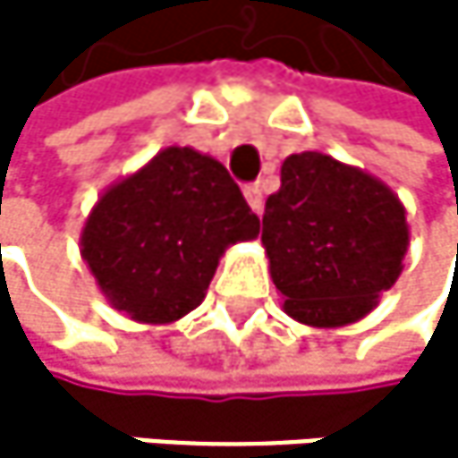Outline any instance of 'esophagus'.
<instances>
[{
    "instance_id": "esophagus-1",
    "label": "esophagus",
    "mask_w": 458,
    "mask_h": 458,
    "mask_svg": "<svg viewBox=\"0 0 458 458\" xmlns=\"http://www.w3.org/2000/svg\"><path fill=\"white\" fill-rule=\"evenodd\" d=\"M244 198H247V203H250V208H252L255 214H260V211H263V191H260V186H258V183L244 186Z\"/></svg>"
}]
</instances>
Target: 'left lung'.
Here are the masks:
<instances>
[{
    "mask_svg": "<svg viewBox=\"0 0 458 458\" xmlns=\"http://www.w3.org/2000/svg\"><path fill=\"white\" fill-rule=\"evenodd\" d=\"M260 242L293 321L346 327L395 285L410 247L407 208L371 173L318 150L291 153L267 200Z\"/></svg>",
    "mask_w": 458,
    "mask_h": 458,
    "instance_id": "1",
    "label": "left lung"
}]
</instances>
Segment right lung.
Instances as JSON below:
<instances>
[{
	"label": "right lung",
	"instance_id": "add662e5",
	"mask_svg": "<svg viewBox=\"0 0 458 458\" xmlns=\"http://www.w3.org/2000/svg\"><path fill=\"white\" fill-rule=\"evenodd\" d=\"M258 231L260 219L216 159L170 145L104 189L79 247L114 310L173 324L206 299L225 250Z\"/></svg>",
	"mask_w": 458,
	"mask_h": 458
}]
</instances>
